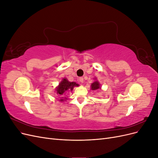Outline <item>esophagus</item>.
<instances>
[{
    "mask_svg": "<svg viewBox=\"0 0 158 158\" xmlns=\"http://www.w3.org/2000/svg\"><path fill=\"white\" fill-rule=\"evenodd\" d=\"M79 82H80V83H83V82H84V78H83L82 77L80 78H79Z\"/></svg>",
    "mask_w": 158,
    "mask_h": 158,
    "instance_id": "obj_1",
    "label": "esophagus"
}]
</instances>
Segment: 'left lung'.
<instances>
[{"label": "left lung", "instance_id": "1", "mask_svg": "<svg viewBox=\"0 0 158 158\" xmlns=\"http://www.w3.org/2000/svg\"><path fill=\"white\" fill-rule=\"evenodd\" d=\"M90 88H91V90H93V91H98V89H102L101 84H100L99 82L97 80V78H94V82L91 84Z\"/></svg>", "mask_w": 158, "mask_h": 158}]
</instances>
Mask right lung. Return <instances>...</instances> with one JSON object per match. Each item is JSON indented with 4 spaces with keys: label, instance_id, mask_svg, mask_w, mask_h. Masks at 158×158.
Returning a JSON list of instances; mask_svg holds the SVG:
<instances>
[{
    "label": "right lung",
    "instance_id": "obj_1",
    "mask_svg": "<svg viewBox=\"0 0 158 158\" xmlns=\"http://www.w3.org/2000/svg\"><path fill=\"white\" fill-rule=\"evenodd\" d=\"M78 86H79L78 84H76L75 82H69L66 78L62 79L60 82L55 88V92L57 94V97L60 98L59 101L62 102L67 100V98H66L67 94L71 92L74 87Z\"/></svg>",
    "mask_w": 158,
    "mask_h": 158
}]
</instances>
